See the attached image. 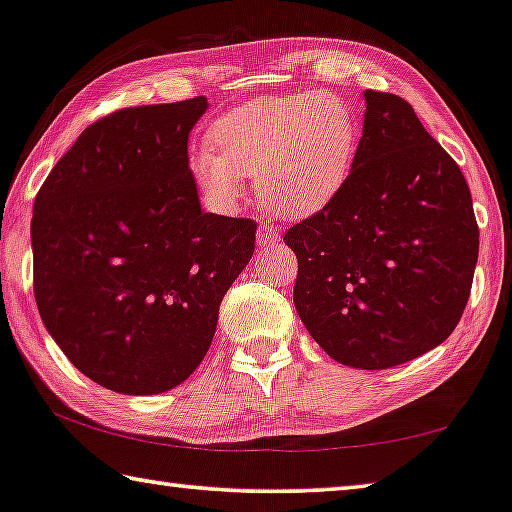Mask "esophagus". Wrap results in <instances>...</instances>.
Listing matches in <instances>:
<instances>
[{
    "instance_id": "1",
    "label": "esophagus",
    "mask_w": 512,
    "mask_h": 512,
    "mask_svg": "<svg viewBox=\"0 0 512 512\" xmlns=\"http://www.w3.org/2000/svg\"><path fill=\"white\" fill-rule=\"evenodd\" d=\"M280 241V234L273 225H262L257 232V246L259 248H271Z\"/></svg>"
}]
</instances>
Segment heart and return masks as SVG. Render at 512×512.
Instances as JSON below:
<instances>
[{
	"label": "heart",
	"instance_id": "1",
	"mask_svg": "<svg viewBox=\"0 0 512 512\" xmlns=\"http://www.w3.org/2000/svg\"><path fill=\"white\" fill-rule=\"evenodd\" d=\"M209 149L188 158L204 202L234 211L243 177L282 218H310L347 186L358 149V121L345 98L331 91L255 98L225 112L207 133Z\"/></svg>",
	"mask_w": 512,
	"mask_h": 512
}]
</instances>
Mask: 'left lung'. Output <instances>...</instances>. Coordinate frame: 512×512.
I'll use <instances>...</instances> for the list:
<instances>
[{
    "label": "left lung",
    "mask_w": 512,
    "mask_h": 512,
    "mask_svg": "<svg viewBox=\"0 0 512 512\" xmlns=\"http://www.w3.org/2000/svg\"><path fill=\"white\" fill-rule=\"evenodd\" d=\"M352 174L289 227L294 305L333 361L386 370L441 345L460 322L478 262L464 174L404 98L363 91Z\"/></svg>",
    "instance_id": "8db88e82"
}]
</instances>
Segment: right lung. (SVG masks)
<instances>
[{
	"mask_svg": "<svg viewBox=\"0 0 512 512\" xmlns=\"http://www.w3.org/2000/svg\"><path fill=\"white\" fill-rule=\"evenodd\" d=\"M207 108L197 96L96 121L36 195L38 312L68 361L114 393H165L193 375L255 253V220L204 213L188 172Z\"/></svg>",
	"mask_w": 512,
	"mask_h": 512,
	"instance_id": "right-lung-1",
	"label": "right lung"
}]
</instances>
